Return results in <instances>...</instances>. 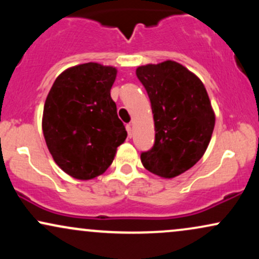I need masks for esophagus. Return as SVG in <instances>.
Instances as JSON below:
<instances>
[{"label":"esophagus","instance_id":"esophagus-1","mask_svg":"<svg viewBox=\"0 0 259 259\" xmlns=\"http://www.w3.org/2000/svg\"><path fill=\"white\" fill-rule=\"evenodd\" d=\"M126 132H127V136H129V138H132L133 136V124H127Z\"/></svg>","mask_w":259,"mask_h":259}]
</instances>
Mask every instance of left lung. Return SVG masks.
<instances>
[{
    "mask_svg": "<svg viewBox=\"0 0 259 259\" xmlns=\"http://www.w3.org/2000/svg\"><path fill=\"white\" fill-rule=\"evenodd\" d=\"M136 75L150 97L156 132L153 147L141 153L142 165L171 179L194 167L206 152L214 111L201 79L178 62L140 65Z\"/></svg>",
    "mask_w": 259,
    "mask_h": 259,
    "instance_id": "left-lung-1",
    "label": "left lung"
}]
</instances>
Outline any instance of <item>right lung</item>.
<instances>
[{"instance_id":"right-lung-1","label":"right lung","mask_w":259,"mask_h":259,"mask_svg":"<svg viewBox=\"0 0 259 259\" xmlns=\"http://www.w3.org/2000/svg\"><path fill=\"white\" fill-rule=\"evenodd\" d=\"M117 68L84 63L57 76L44 106L42 132L53 160L79 180L103 174L126 139L111 89Z\"/></svg>"}]
</instances>
